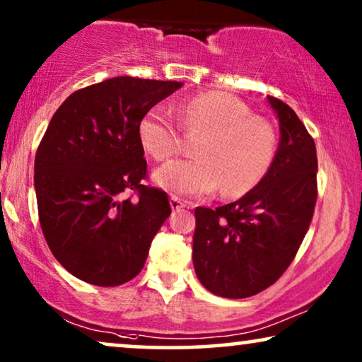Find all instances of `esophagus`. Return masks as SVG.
Listing matches in <instances>:
<instances>
[{"label":"esophagus","instance_id":"34e87169","mask_svg":"<svg viewBox=\"0 0 362 362\" xmlns=\"http://www.w3.org/2000/svg\"><path fill=\"white\" fill-rule=\"evenodd\" d=\"M170 204H171L173 211H180V209H182V207H186V202L181 201L180 197H176V196H171Z\"/></svg>","mask_w":362,"mask_h":362}]
</instances>
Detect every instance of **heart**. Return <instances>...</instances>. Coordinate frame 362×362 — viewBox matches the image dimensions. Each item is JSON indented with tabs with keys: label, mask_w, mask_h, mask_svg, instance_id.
Wrapping results in <instances>:
<instances>
[{
	"label": "heart",
	"mask_w": 362,
	"mask_h": 362,
	"mask_svg": "<svg viewBox=\"0 0 362 362\" xmlns=\"http://www.w3.org/2000/svg\"><path fill=\"white\" fill-rule=\"evenodd\" d=\"M175 112L189 135H202L199 156L177 160L155 173L158 186L180 196H242L260 185L274 166L279 136L265 118L252 115L250 107L224 92H206L177 103ZM138 138L156 161L181 153V128L165 107L148 110L138 123Z\"/></svg>",
	"instance_id": "1"
}]
</instances>
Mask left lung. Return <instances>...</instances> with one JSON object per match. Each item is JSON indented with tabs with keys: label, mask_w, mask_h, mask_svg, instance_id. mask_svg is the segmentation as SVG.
Returning <instances> with one entry per match:
<instances>
[{
	"label": "left lung",
	"mask_w": 362,
	"mask_h": 362,
	"mask_svg": "<svg viewBox=\"0 0 362 362\" xmlns=\"http://www.w3.org/2000/svg\"><path fill=\"white\" fill-rule=\"evenodd\" d=\"M267 98L280 125L269 175L239 201L194 211L196 275L211 293L224 298L257 295L284 275L305 239L318 197L315 140L285 102Z\"/></svg>",
	"instance_id": "obj_1"
}]
</instances>
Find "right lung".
Returning a JSON list of instances; mask_svg holds the SVG:
<instances>
[{
	"mask_svg": "<svg viewBox=\"0 0 362 362\" xmlns=\"http://www.w3.org/2000/svg\"><path fill=\"white\" fill-rule=\"evenodd\" d=\"M181 86L107 78L69 95L49 122L34 160L39 222L52 255L77 279L117 286L145 265L171 206L165 191L143 185L138 123Z\"/></svg>",
	"mask_w": 362,
	"mask_h": 362,
	"instance_id": "right-lung-1",
	"label": "right lung"
}]
</instances>
